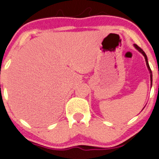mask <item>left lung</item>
<instances>
[{
  "instance_id": "obj_1",
  "label": "left lung",
  "mask_w": 159,
  "mask_h": 159,
  "mask_svg": "<svg viewBox=\"0 0 159 159\" xmlns=\"http://www.w3.org/2000/svg\"><path fill=\"white\" fill-rule=\"evenodd\" d=\"M134 47H135V48H137V49H138V51H139L140 52H141V54H142L143 56H144V59H145V62H146V65H147V67H148V70H149V73H150V78H151V86H152V70H151V69H150V66H149L148 62V58H147V56H146V54H145V53H144V52L143 51V50L141 49V48H140L139 46H138V45H137L136 44H134Z\"/></svg>"
}]
</instances>
